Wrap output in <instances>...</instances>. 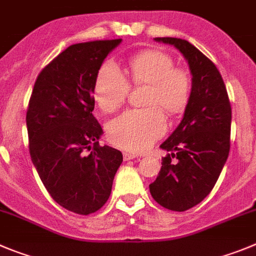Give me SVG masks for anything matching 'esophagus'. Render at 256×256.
<instances>
[{
  "instance_id": "1",
  "label": "esophagus",
  "mask_w": 256,
  "mask_h": 256,
  "mask_svg": "<svg viewBox=\"0 0 256 256\" xmlns=\"http://www.w3.org/2000/svg\"><path fill=\"white\" fill-rule=\"evenodd\" d=\"M138 154H130V152H124V160L128 161V160H133V158H137Z\"/></svg>"
}]
</instances>
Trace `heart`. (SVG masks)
Masks as SVG:
<instances>
[{
  "instance_id": "b5f03b06",
  "label": "heart",
  "mask_w": 256,
  "mask_h": 256,
  "mask_svg": "<svg viewBox=\"0 0 256 256\" xmlns=\"http://www.w3.org/2000/svg\"><path fill=\"white\" fill-rule=\"evenodd\" d=\"M130 78L134 85L147 86L144 109L124 112L108 124V138L114 146L140 152L148 148L166 130L168 116L179 114L190 96V77L174 67V60L161 50L140 52L128 63ZM130 85L118 66L105 62L98 71L92 86L96 104L104 112L118 109L130 92Z\"/></svg>"
}]
</instances>
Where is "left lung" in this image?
Returning a JSON list of instances; mask_svg holds the SVG:
<instances>
[{
    "instance_id": "8db88e82",
    "label": "left lung",
    "mask_w": 256,
    "mask_h": 256,
    "mask_svg": "<svg viewBox=\"0 0 256 256\" xmlns=\"http://www.w3.org/2000/svg\"><path fill=\"white\" fill-rule=\"evenodd\" d=\"M154 40L179 49L193 76L184 118L160 146L170 154L150 184V193L158 204L184 212L200 203L218 180L230 152L231 104L214 63L193 44L179 38Z\"/></svg>"
}]
</instances>
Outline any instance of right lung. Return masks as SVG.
I'll return each instance as SVG.
<instances>
[{
    "instance_id": "right-lung-1",
    "label": "right lung",
    "mask_w": 256,
    "mask_h": 256,
    "mask_svg": "<svg viewBox=\"0 0 256 256\" xmlns=\"http://www.w3.org/2000/svg\"><path fill=\"white\" fill-rule=\"evenodd\" d=\"M120 42L70 46L42 70L30 96L32 161L52 198L77 214H90L106 203L123 161L120 151L100 146L102 128L92 116L95 76Z\"/></svg>"
}]
</instances>
